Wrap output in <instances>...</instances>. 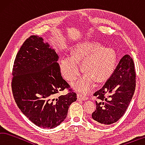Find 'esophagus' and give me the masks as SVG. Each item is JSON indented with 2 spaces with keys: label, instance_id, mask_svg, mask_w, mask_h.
Returning <instances> with one entry per match:
<instances>
[{
  "label": "esophagus",
  "instance_id": "obj_1",
  "mask_svg": "<svg viewBox=\"0 0 145 145\" xmlns=\"http://www.w3.org/2000/svg\"><path fill=\"white\" fill-rule=\"evenodd\" d=\"M77 99L78 101H85L88 99V97L85 95H83L82 94H80V93H78L77 95Z\"/></svg>",
  "mask_w": 145,
  "mask_h": 145
}]
</instances>
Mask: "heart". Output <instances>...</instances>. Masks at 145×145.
<instances>
[{
    "mask_svg": "<svg viewBox=\"0 0 145 145\" xmlns=\"http://www.w3.org/2000/svg\"><path fill=\"white\" fill-rule=\"evenodd\" d=\"M84 60L83 68L87 72L74 87L87 92L93 86L94 80L103 82L110 76L115 67V53L113 48L104 47L97 41H84L78 44L73 51V57L67 56L60 62V72L68 82H74L82 72L78 60Z\"/></svg>",
    "mask_w": 145,
    "mask_h": 145,
    "instance_id": "b5f03b06",
    "label": "heart"
}]
</instances>
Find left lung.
<instances>
[{
    "label": "left lung",
    "instance_id": "obj_1",
    "mask_svg": "<svg viewBox=\"0 0 145 145\" xmlns=\"http://www.w3.org/2000/svg\"><path fill=\"white\" fill-rule=\"evenodd\" d=\"M136 88V72L133 58L125 55L103 87L93 93L96 110L92 114L95 123L108 125L117 121L127 109Z\"/></svg>",
    "mask_w": 145,
    "mask_h": 145
}]
</instances>
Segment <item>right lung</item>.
<instances>
[{
	"label": "right lung",
	"instance_id": "obj_1",
	"mask_svg": "<svg viewBox=\"0 0 145 145\" xmlns=\"http://www.w3.org/2000/svg\"><path fill=\"white\" fill-rule=\"evenodd\" d=\"M58 56L42 37L31 35L25 40L12 68V92L22 112L42 128L56 127L65 120L76 93L61 76ZM68 88L67 95L56 93Z\"/></svg>",
	"mask_w": 145,
	"mask_h": 145
}]
</instances>
